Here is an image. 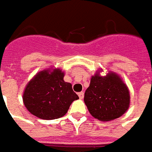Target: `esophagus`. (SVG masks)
I'll return each instance as SVG.
<instances>
[{
    "label": "esophagus",
    "mask_w": 152,
    "mask_h": 152,
    "mask_svg": "<svg viewBox=\"0 0 152 152\" xmlns=\"http://www.w3.org/2000/svg\"><path fill=\"white\" fill-rule=\"evenodd\" d=\"M78 97H79V99H83V92H79L78 94Z\"/></svg>",
    "instance_id": "1"
}]
</instances>
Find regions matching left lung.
<instances>
[{
  "label": "left lung",
  "mask_w": 152,
  "mask_h": 152,
  "mask_svg": "<svg viewBox=\"0 0 152 152\" xmlns=\"http://www.w3.org/2000/svg\"><path fill=\"white\" fill-rule=\"evenodd\" d=\"M99 69L90 79L84 93V103L94 118L100 121H110L126 113L131 103L130 91L121 77L110 71L100 75Z\"/></svg>",
  "instance_id": "1"
}]
</instances>
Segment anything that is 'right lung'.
Instances as JSON below:
<instances>
[{"label": "right lung", "mask_w": 152, "mask_h": 152, "mask_svg": "<svg viewBox=\"0 0 152 152\" xmlns=\"http://www.w3.org/2000/svg\"><path fill=\"white\" fill-rule=\"evenodd\" d=\"M64 77L61 69L48 68L37 73L27 83L22 99L31 115L42 120L58 119L66 115L78 96Z\"/></svg>", "instance_id": "1"}]
</instances>
